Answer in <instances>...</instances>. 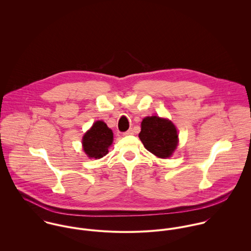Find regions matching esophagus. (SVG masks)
Listing matches in <instances>:
<instances>
[{
	"instance_id": "1",
	"label": "esophagus",
	"mask_w": 251,
	"mask_h": 251,
	"mask_svg": "<svg viewBox=\"0 0 251 251\" xmlns=\"http://www.w3.org/2000/svg\"><path fill=\"white\" fill-rule=\"evenodd\" d=\"M132 134H133V130H132V128H129L127 131L124 132V135H132Z\"/></svg>"
}]
</instances>
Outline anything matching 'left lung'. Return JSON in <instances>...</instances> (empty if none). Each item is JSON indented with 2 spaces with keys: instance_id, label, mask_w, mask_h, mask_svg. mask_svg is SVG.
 <instances>
[{
  "instance_id": "8db88e82",
  "label": "left lung",
  "mask_w": 251,
  "mask_h": 251,
  "mask_svg": "<svg viewBox=\"0 0 251 251\" xmlns=\"http://www.w3.org/2000/svg\"><path fill=\"white\" fill-rule=\"evenodd\" d=\"M139 138L149 151L161 158L169 157L178 145L175 126L170 121L156 116L144 119Z\"/></svg>"
}]
</instances>
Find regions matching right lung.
I'll return each instance as SVG.
<instances>
[{"label":"right lung","instance_id":"add662e5","mask_svg":"<svg viewBox=\"0 0 251 251\" xmlns=\"http://www.w3.org/2000/svg\"><path fill=\"white\" fill-rule=\"evenodd\" d=\"M113 142V132L105 123L96 122L83 137V149L91 158H100L108 153V148Z\"/></svg>","mask_w":251,"mask_h":251}]
</instances>
